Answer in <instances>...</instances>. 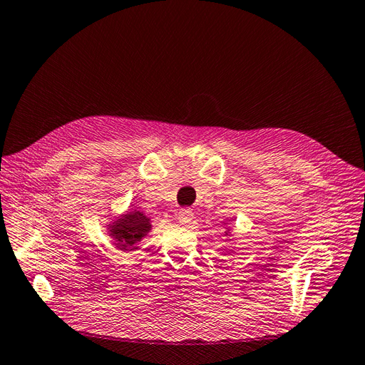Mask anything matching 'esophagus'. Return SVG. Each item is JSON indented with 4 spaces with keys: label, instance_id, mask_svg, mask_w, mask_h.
<instances>
[{
    "label": "esophagus",
    "instance_id": "obj_1",
    "mask_svg": "<svg viewBox=\"0 0 365 365\" xmlns=\"http://www.w3.org/2000/svg\"><path fill=\"white\" fill-rule=\"evenodd\" d=\"M192 219H194V212H192L191 210L185 208V210H180V211H179V222H180V225H190V223L192 222Z\"/></svg>",
    "mask_w": 365,
    "mask_h": 365
}]
</instances>
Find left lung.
Listing matches in <instances>:
<instances>
[{
  "label": "left lung",
  "instance_id": "obj_1",
  "mask_svg": "<svg viewBox=\"0 0 365 365\" xmlns=\"http://www.w3.org/2000/svg\"><path fill=\"white\" fill-rule=\"evenodd\" d=\"M225 235H227V236L230 235V230H228V228H227V231H225Z\"/></svg>",
  "mask_w": 365,
  "mask_h": 365
}]
</instances>
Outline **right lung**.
Wrapping results in <instances>:
<instances>
[{
	"mask_svg": "<svg viewBox=\"0 0 365 365\" xmlns=\"http://www.w3.org/2000/svg\"><path fill=\"white\" fill-rule=\"evenodd\" d=\"M151 219L142 211H126L108 225L109 236L115 240L120 250H137V244L151 231Z\"/></svg>",
	"mask_w": 365,
	"mask_h": 365,
	"instance_id": "1",
	"label": "right lung"
}]
</instances>
